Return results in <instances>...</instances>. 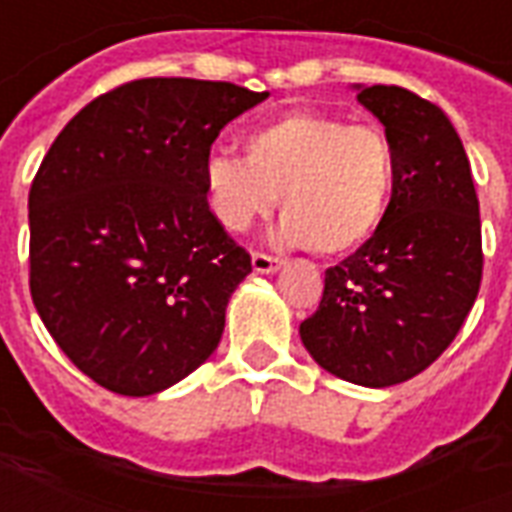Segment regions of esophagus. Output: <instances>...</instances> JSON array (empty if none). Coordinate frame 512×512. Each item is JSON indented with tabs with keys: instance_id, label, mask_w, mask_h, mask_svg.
<instances>
[{
	"instance_id": "1",
	"label": "esophagus",
	"mask_w": 512,
	"mask_h": 512,
	"mask_svg": "<svg viewBox=\"0 0 512 512\" xmlns=\"http://www.w3.org/2000/svg\"><path fill=\"white\" fill-rule=\"evenodd\" d=\"M253 272H259V275H270V272H278L283 267L281 259H275V256H267V253H253Z\"/></svg>"
}]
</instances>
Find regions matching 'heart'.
<instances>
[{
    "mask_svg": "<svg viewBox=\"0 0 512 512\" xmlns=\"http://www.w3.org/2000/svg\"><path fill=\"white\" fill-rule=\"evenodd\" d=\"M395 185L390 138L319 111H289L245 136V158L212 152L204 193L220 226L248 231L281 196L278 240L341 256L374 237Z\"/></svg>",
    "mask_w": 512,
    "mask_h": 512,
    "instance_id": "b5f03b06",
    "label": "heart"
}]
</instances>
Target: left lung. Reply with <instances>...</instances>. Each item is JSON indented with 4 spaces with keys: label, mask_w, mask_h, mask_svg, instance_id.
Listing matches in <instances>:
<instances>
[{
    "label": "left lung",
    "mask_w": 512,
    "mask_h": 512,
    "mask_svg": "<svg viewBox=\"0 0 512 512\" xmlns=\"http://www.w3.org/2000/svg\"><path fill=\"white\" fill-rule=\"evenodd\" d=\"M352 89L393 144V196L374 237L324 272L319 311L300 338L327 374L390 387L434 363L475 305L480 204L442 108L401 87Z\"/></svg>",
    "instance_id": "8db88e82"
}]
</instances>
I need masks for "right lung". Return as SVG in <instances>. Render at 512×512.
Listing matches in <instances>:
<instances>
[{"mask_svg": "<svg viewBox=\"0 0 512 512\" xmlns=\"http://www.w3.org/2000/svg\"><path fill=\"white\" fill-rule=\"evenodd\" d=\"M270 92L141 78L70 119L29 190V289L78 371L111 393L155 395L218 349L251 272L207 204L204 160Z\"/></svg>", "mask_w": 512, "mask_h": 512, "instance_id": "1", "label": "right lung"}]
</instances>
